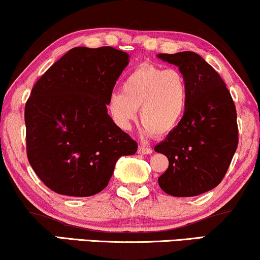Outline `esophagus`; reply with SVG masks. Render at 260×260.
Wrapping results in <instances>:
<instances>
[{
	"label": "esophagus",
	"instance_id": "34e87169",
	"mask_svg": "<svg viewBox=\"0 0 260 260\" xmlns=\"http://www.w3.org/2000/svg\"><path fill=\"white\" fill-rule=\"evenodd\" d=\"M138 153L150 154V153H152V149H151V147L144 146V145H139V147H138Z\"/></svg>",
	"mask_w": 260,
	"mask_h": 260
}]
</instances>
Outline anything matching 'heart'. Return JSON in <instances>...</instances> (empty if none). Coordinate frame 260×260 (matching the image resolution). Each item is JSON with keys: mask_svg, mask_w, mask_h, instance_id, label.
Instances as JSON below:
<instances>
[{"mask_svg": "<svg viewBox=\"0 0 260 260\" xmlns=\"http://www.w3.org/2000/svg\"><path fill=\"white\" fill-rule=\"evenodd\" d=\"M189 96V83L181 71L143 63L124 78L122 91L110 94L107 108L114 123L123 131L129 129L140 109L145 133L166 137L182 122Z\"/></svg>", "mask_w": 260, "mask_h": 260, "instance_id": "obj_1", "label": "heart"}]
</instances>
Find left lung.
I'll use <instances>...</instances> for the list:
<instances>
[{"mask_svg": "<svg viewBox=\"0 0 260 260\" xmlns=\"http://www.w3.org/2000/svg\"><path fill=\"white\" fill-rule=\"evenodd\" d=\"M186 75L190 96L180 126L154 146L168 157L169 167L158 177L167 194L194 197L219 185L239 143L236 109L224 81L198 54H159Z\"/></svg>", "mask_w": 260, "mask_h": 260, "instance_id": "1", "label": "left lung"}]
</instances>
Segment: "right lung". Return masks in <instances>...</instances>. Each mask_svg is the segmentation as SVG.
I'll return each instance as SVG.
<instances>
[{
    "label": "right lung",
    "mask_w": 260,
    "mask_h": 260,
    "mask_svg": "<svg viewBox=\"0 0 260 260\" xmlns=\"http://www.w3.org/2000/svg\"><path fill=\"white\" fill-rule=\"evenodd\" d=\"M128 57L111 47L73 48L32 88L25 106L26 152L37 176L58 194H97L117 159L137 152V141L107 110Z\"/></svg>",
    "instance_id": "1"
}]
</instances>
